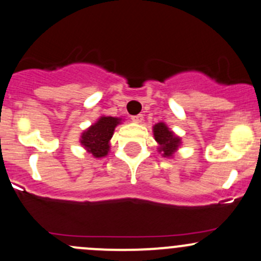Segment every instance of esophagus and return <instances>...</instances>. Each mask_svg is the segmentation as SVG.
Listing matches in <instances>:
<instances>
[{"mask_svg": "<svg viewBox=\"0 0 261 261\" xmlns=\"http://www.w3.org/2000/svg\"><path fill=\"white\" fill-rule=\"evenodd\" d=\"M131 120H133L134 122H141L142 120H144V116H142V114L134 115V116H131Z\"/></svg>", "mask_w": 261, "mask_h": 261, "instance_id": "esophagus-1", "label": "esophagus"}]
</instances>
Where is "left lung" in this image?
Listing matches in <instances>:
<instances>
[{
    "mask_svg": "<svg viewBox=\"0 0 261 261\" xmlns=\"http://www.w3.org/2000/svg\"><path fill=\"white\" fill-rule=\"evenodd\" d=\"M153 136L158 144L160 145L159 151H163L164 156H172V153L180 145V139L175 136L174 133L170 131L164 122L153 126Z\"/></svg>",
    "mask_w": 261,
    "mask_h": 261,
    "instance_id": "obj_1",
    "label": "left lung"
}]
</instances>
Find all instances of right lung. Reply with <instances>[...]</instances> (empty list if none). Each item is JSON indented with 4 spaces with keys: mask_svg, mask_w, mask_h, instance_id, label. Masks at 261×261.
<instances>
[{
    "mask_svg": "<svg viewBox=\"0 0 261 261\" xmlns=\"http://www.w3.org/2000/svg\"><path fill=\"white\" fill-rule=\"evenodd\" d=\"M120 121L121 119H117V117H100L97 122L82 134L81 144L95 158L106 156L110 149L109 141L114 135L115 127L119 125Z\"/></svg>",
    "mask_w": 261,
    "mask_h": 261,
    "instance_id": "right-lung-1",
    "label": "right lung"
}]
</instances>
